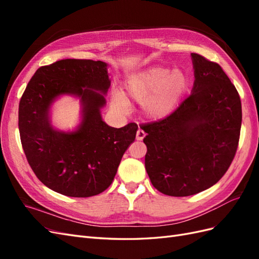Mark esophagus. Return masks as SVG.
<instances>
[{
  "label": "esophagus",
  "mask_w": 259,
  "mask_h": 259,
  "mask_svg": "<svg viewBox=\"0 0 259 259\" xmlns=\"http://www.w3.org/2000/svg\"><path fill=\"white\" fill-rule=\"evenodd\" d=\"M145 136H146V133L143 131V130H138L137 131V134H136V139L137 140H143L144 138H145Z\"/></svg>",
  "instance_id": "1"
}]
</instances>
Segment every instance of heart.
<instances>
[{
	"label": "heart",
	"mask_w": 259,
	"mask_h": 259,
	"mask_svg": "<svg viewBox=\"0 0 259 259\" xmlns=\"http://www.w3.org/2000/svg\"><path fill=\"white\" fill-rule=\"evenodd\" d=\"M189 75L183 69L151 66L132 74L124 83V95L115 92L112 105L126 111L133 100L142 104V111L150 120H161L173 112L189 90Z\"/></svg>",
	"instance_id": "1"
}]
</instances>
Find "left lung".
Listing matches in <instances>:
<instances>
[{
  "instance_id": "1",
  "label": "left lung",
  "mask_w": 259,
  "mask_h": 259,
  "mask_svg": "<svg viewBox=\"0 0 259 259\" xmlns=\"http://www.w3.org/2000/svg\"><path fill=\"white\" fill-rule=\"evenodd\" d=\"M191 95L158 122L144 125L145 166L155 189L188 197L221 179L239 145L242 106L238 91L216 62L191 54Z\"/></svg>"
}]
</instances>
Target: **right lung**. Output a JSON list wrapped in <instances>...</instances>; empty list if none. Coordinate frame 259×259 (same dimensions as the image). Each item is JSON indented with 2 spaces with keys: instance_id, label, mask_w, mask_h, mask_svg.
<instances>
[{
  "instance_id": "1",
  "label": "right lung",
  "mask_w": 259,
  "mask_h": 259,
  "mask_svg": "<svg viewBox=\"0 0 259 259\" xmlns=\"http://www.w3.org/2000/svg\"><path fill=\"white\" fill-rule=\"evenodd\" d=\"M108 65L90 59H62L38 68L19 103L21 145L31 168L50 189L88 198L111 185L138 126H109L101 116L110 88ZM80 99L81 122L72 132L55 129L50 108L59 97Z\"/></svg>"
}]
</instances>
